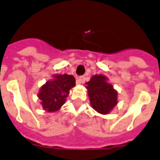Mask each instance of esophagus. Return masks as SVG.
Returning a JSON list of instances; mask_svg holds the SVG:
<instances>
[{"label":"esophagus","instance_id":"1","mask_svg":"<svg viewBox=\"0 0 160 160\" xmlns=\"http://www.w3.org/2000/svg\"><path fill=\"white\" fill-rule=\"evenodd\" d=\"M85 81V77L84 76H81V77H78L77 79V84H80V83H83Z\"/></svg>","mask_w":160,"mask_h":160}]
</instances>
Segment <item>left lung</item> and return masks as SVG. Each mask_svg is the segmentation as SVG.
<instances>
[{"mask_svg": "<svg viewBox=\"0 0 160 160\" xmlns=\"http://www.w3.org/2000/svg\"><path fill=\"white\" fill-rule=\"evenodd\" d=\"M86 84L92 107L100 114H108L117 104L118 93L107 83V77L95 75Z\"/></svg>", "mask_w": 160, "mask_h": 160, "instance_id": "obj_1", "label": "left lung"}]
</instances>
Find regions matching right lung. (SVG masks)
Segmentation results:
<instances>
[{"label": "right lung", "mask_w": 160, "mask_h": 160, "mask_svg": "<svg viewBox=\"0 0 160 160\" xmlns=\"http://www.w3.org/2000/svg\"><path fill=\"white\" fill-rule=\"evenodd\" d=\"M75 85L76 80L73 76L54 75V79L46 82L38 94L43 108L49 112L59 110L65 103L69 90Z\"/></svg>", "instance_id": "right-lung-1"}]
</instances>
